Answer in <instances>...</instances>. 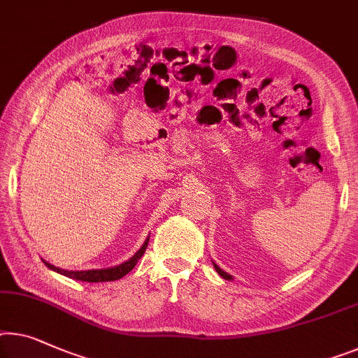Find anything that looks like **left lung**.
<instances>
[{
	"instance_id": "1",
	"label": "left lung",
	"mask_w": 358,
	"mask_h": 358,
	"mask_svg": "<svg viewBox=\"0 0 358 358\" xmlns=\"http://www.w3.org/2000/svg\"><path fill=\"white\" fill-rule=\"evenodd\" d=\"M212 264H213V262H212ZM213 266H215L217 273H218V275H220V276H222V278H225V280H233V278H231V275H228V273H227V271H223V270L220 268V266H218L217 264H213Z\"/></svg>"
}]
</instances>
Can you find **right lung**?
Instances as JSON below:
<instances>
[{
    "mask_svg": "<svg viewBox=\"0 0 358 358\" xmlns=\"http://www.w3.org/2000/svg\"><path fill=\"white\" fill-rule=\"evenodd\" d=\"M148 243H149V238H146V241L143 243V246L140 248V250L133 255L131 259H128L127 262L120 264V265H115V266H110V268H98V270H82V271H73V270H64L59 268V266H55L51 264H48L46 260H43V264H45L48 268L50 270H55L57 273H61L64 276H67V278H72V280H78V281H87V282H101V281H115V280H120L122 276H125L128 271H131L135 268V265L138 264V260L141 259V255L145 254V250L148 248Z\"/></svg>",
    "mask_w": 358,
    "mask_h": 358,
    "instance_id": "1",
    "label": "right lung"
}]
</instances>
